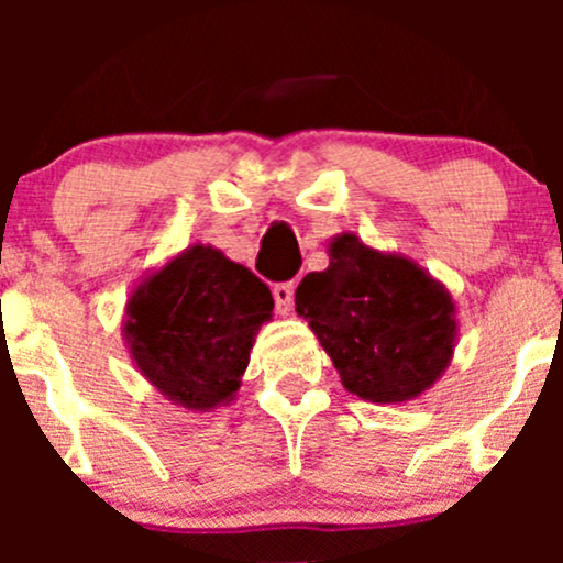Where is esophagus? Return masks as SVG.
Returning a JSON list of instances; mask_svg holds the SVG:
<instances>
[{
    "instance_id": "obj_1",
    "label": "esophagus",
    "mask_w": 563,
    "mask_h": 563,
    "mask_svg": "<svg viewBox=\"0 0 563 563\" xmlns=\"http://www.w3.org/2000/svg\"><path fill=\"white\" fill-rule=\"evenodd\" d=\"M272 297H275L277 310H280L283 316L291 313V305H294V283H277V286L272 288Z\"/></svg>"
}]
</instances>
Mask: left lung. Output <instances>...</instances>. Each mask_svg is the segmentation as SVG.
<instances>
[{
    "label": "left lung",
    "instance_id": "left-lung-1",
    "mask_svg": "<svg viewBox=\"0 0 563 563\" xmlns=\"http://www.w3.org/2000/svg\"><path fill=\"white\" fill-rule=\"evenodd\" d=\"M329 266L302 277L294 302L351 395L417 400L455 356L452 294L417 261L351 231L329 240Z\"/></svg>",
    "mask_w": 563,
    "mask_h": 563
}]
</instances>
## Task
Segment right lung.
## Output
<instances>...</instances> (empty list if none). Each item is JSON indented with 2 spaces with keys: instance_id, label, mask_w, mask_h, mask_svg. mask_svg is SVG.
I'll return each mask as SVG.
<instances>
[{
  "instance_id": "right-lung-1",
  "label": "right lung",
  "mask_w": 563,
  "mask_h": 563,
  "mask_svg": "<svg viewBox=\"0 0 563 563\" xmlns=\"http://www.w3.org/2000/svg\"><path fill=\"white\" fill-rule=\"evenodd\" d=\"M272 308L269 288L247 266L196 242L135 283L122 338L152 387L174 406L203 413L236 400Z\"/></svg>"
}]
</instances>
